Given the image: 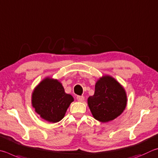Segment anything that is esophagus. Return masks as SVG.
<instances>
[{"label":"esophagus","instance_id":"obj_1","mask_svg":"<svg viewBox=\"0 0 158 158\" xmlns=\"http://www.w3.org/2000/svg\"><path fill=\"white\" fill-rule=\"evenodd\" d=\"M76 98H77V100L80 102H82L85 100V97L82 96H77Z\"/></svg>","mask_w":158,"mask_h":158}]
</instances>
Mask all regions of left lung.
Returning <instances> with one entry per match:
<instances>
[{"label":"left lung","mask_w":158,"mask_h":158,"mask_svg":"<svg viewBox=\"0 0 158 158\" xmlns=\"http://www.w3.org/2000/svg\"><path fill=\"white\" fill-rule=\"evenodd\" d=\"M87 103L95 119L108 122L118 117L125 110L126 91L114 77L104 76L96 82L94 94L88 98Z\"/></svg>","instance_id":"8db88e82"}]
</instances>
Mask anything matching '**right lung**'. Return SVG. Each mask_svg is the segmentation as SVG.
Returning <instances> with one entry per match:
<instances>
[{
  "label": "right lung",
  "instance_id": "obj_1",
  "mask_svg": "<svg viewBox=\"0 0 158 158\" xmlns=\"http://www.w3.org/2000/svg\"><path fill=\"white\" fill-rule=\"evenodd\" d=\"M73 96L66 94L62 83L46 77L35 88L32 105L35 112L47 121L57 123L62 119L73 102Z\"/></svg>",
  "mask_w": 158,
  "mask_h": 158
}]
</instances>
